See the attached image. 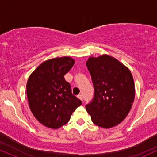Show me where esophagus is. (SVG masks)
Wrapping results in <instances>:
<instances>
[{
	"mask_svg": "<svg viewBox=\"0 0 157 157\" xmlns=\"http://www.w3.org/2000/svg\"><path fill=\"white\" fill-rule=\"evenodd\" d=\"M77 97H78V98L80 99V100H82V95H81V94H79L78 96H77Z\"/></svg>",
	"mask_w": 157,
	"mask_h": 157,
	"instance_id": "obj_1",
	"label": "esophagus"
}]
</instances>
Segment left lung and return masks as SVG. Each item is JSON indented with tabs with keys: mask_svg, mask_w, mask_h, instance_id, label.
Wrapping results in <instances>:
<instances>
[{
	"mask_svg": "<svg viewBox=\"0 0 157 157\" xmlns=\"http://www.w3.org/2000/svg\"><path fill=\"white\" fill-rule=\"evenodd\" d=\"M92 80L94 95L86 105L95 125L109 128L127 117L135 97V86L130 70L113 57H91L86 62Z\"/></svg>",
	"mask_w": 157,
	"mask_h": 157,
	"instance_id": "obj_1",
	"label": "left lung"
}]
</instances>
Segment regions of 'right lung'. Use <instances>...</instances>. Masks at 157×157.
Here are the masks:
<instances>
[{"instance_id": "add662e5", "label": "right lung", "mask_w": 157, "mask_h": 157, "mask_svg": "<svg viewBox=\"0 0 157 157\" xmlns=\"http://www.w3.org/2000/svg\"><path fill=\"white\" fill-rule=\"evenodd\" d=\"M75 60L57 57L42 63L29 77L26 93L34 117L42 125L57 129L69 121L75 109L82 104L71 93L64 75L72 68Z\"/></svg>"}]
</instances>
